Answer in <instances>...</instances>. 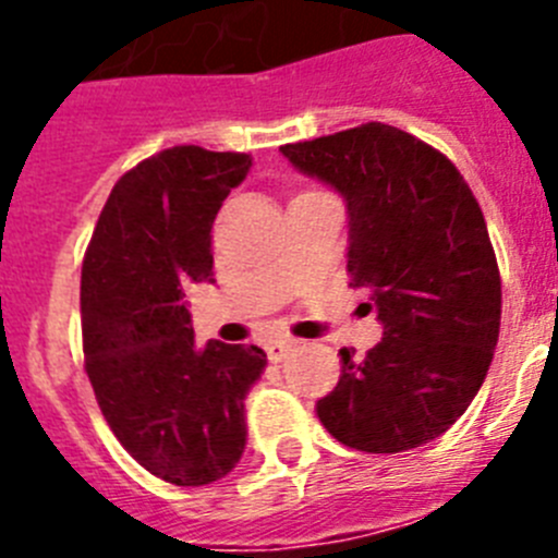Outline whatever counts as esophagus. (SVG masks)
<instances>
[{"mask_svg":"<svg viewBox=\"0 0 558 558\" xmlns=\"http://www.w3.org/2000/svg\"><path fill=\"white\" fill-rule=\"evenodd\" d=\"M295 347V340L290 338H274L265 343V352H268V360L270 363H279V360H284L290 354V349Z\"/></svg>","mask_w":558,"mask_h":558,"instance_id":"obj_1","label":"esophagus"}]
</instances>
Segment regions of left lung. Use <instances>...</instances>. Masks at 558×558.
Returning a JSON list of instances; mask_svg holds the SVG:
<instances>
[{
    "mask_svg": "<svg viewBox=\"0 0 558 558\" xmlns=\"http://www.w3.org/2000/svg\"><path fill=\"white\" fill-rule=\"evenodd\" d=\"M279 150L347 201L349 284L383 324L366 357L340 349L322 425L363 452L427 445L481 391L500 335V270L470 184L445 153L383 122Z\"/></svg>",
    "mask_w": 558,
    "mask_h": 558,
    "instance_id": "obj_1",
    "label": "left lung"
}]
</instances>
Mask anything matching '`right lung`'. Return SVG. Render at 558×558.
Wrapping results in <instances>:
<instances>
[{
	"mask_svg": "<svg viewBox=\"0 0 558 558\" xmlns=\"http://www.w3.org/2000/svg\"><path fill=\"white\" fill-rule=\"evenodd\" d=\"M251 170L248 153L161 150L108 195L81 276L83 354L117 441L150 475L206 486L245 450L259 347H195L184 284L211 282V223Z\"/></svg>",
	"mask_w": 558,
	"mask_h": 558,
	"instance_id": "obj_1",
	"label": "right lung"
}]
</instances>
